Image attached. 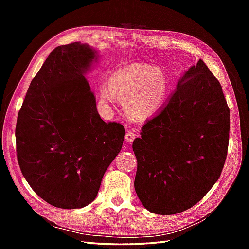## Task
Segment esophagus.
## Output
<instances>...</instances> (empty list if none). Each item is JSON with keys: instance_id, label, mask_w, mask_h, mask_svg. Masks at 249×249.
I'll list each match as a JSON object with an SVG mask.
<instances>
[{"instance_id": "1", "label": "esophagus", "mask_w": 249, "mask_h": 249, "mask_svg": "<svg viewBox=\"0 0 249 249\" xmlns=\"http://www.w3.org/2000/svg\"><path fill=\"white\" fill-rule=\"evenodd\" d=\"M135 138H136V135L133 133V131H130V130L126 131V135H125L126 142H133Z\"/></svg>"}]
</instances>
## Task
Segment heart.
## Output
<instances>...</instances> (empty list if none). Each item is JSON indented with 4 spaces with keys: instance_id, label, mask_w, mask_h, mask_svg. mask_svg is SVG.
Masks as SVG:
<instances>
[{
    "instance_id": "heart-1",
    "label": "heart",
    "mask_w": 249,
    "mask_h": 249,
    "mask_svg": "<svg viewBox=\"0 0 249 249\" xmlns=\"http://www.w3.org/2000/svg\"><path fill=\"white\" fill-rule=\"evenodd\" d=\"M167 78L151 65L135 63L115 71L108 87L100 88V96L108 103L124 100L125 109L134 119L145 120L156 114L168 94Z\"/></svg>"
}]
</instances>
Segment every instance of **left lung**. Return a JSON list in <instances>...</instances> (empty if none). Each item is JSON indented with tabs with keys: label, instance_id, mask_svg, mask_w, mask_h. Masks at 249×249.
Returning <instances> with one entry per match:
<instances>
[{
	"label": "left lung",
	"instance_id": "obj_1",
	"mask_svg": "<svg viewBox=\"0 0 249 249\" xmlns=\"http://www.w3.org/2000/svg\"><path fill=\"white\" fill-rule=\"evenodd\" d=\"M229 130L223 89L199 60L134 140L135 189L142 205L151 213L172 215L198 203L220 177Z\"/></svg>",
	"mask_w": 249,
	"mask_h": 249
}]
</instances>
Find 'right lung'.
<instances>
[{
    "label": "right lung",
    "mask_w": 249,
    "mask_h": 249,
    "mask_svg": "<svg viewBox=\"0 0 249 249\" xmlns=\"http://www.w3.org/2000/svg\"><path fill=\"white\" fill-rule=\"evenodd\" d=\"M98 57L88 44L56 47L31 81L18 113L21 172L32 189L55 208L91 203L123 145L124 127L102 120L84 77Z\"/></svg>",
    "instance_id": "1"
}]
</instances>
